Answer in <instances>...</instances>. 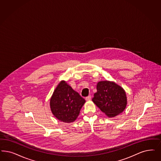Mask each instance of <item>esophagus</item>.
<instances>
[{"label":"esophagus","mask_w":161,"mask_h":161,"mask_svg":"<svg viewBox=\"0 0 161 161\" xmlns=\"http://www.w3.org/2000/svg\"><path fill=\"white\" fill-rule=\"evenodd\" d=\"M86 100H87V101L91 100V96H89L86 97Z\"/></svg>","instance_id":"obj_1"}]
</instances>
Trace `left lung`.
<instances>
[{
  "label": "left lung",
  "mask_w": 161,
  "mask_h": 161,
  "mask_svg": "<svg viewBox=\"0 0 161 161\" xmlns=\"http://www.w3.org/2000/svg\"><path fill=\"white\" fill-rule=\"evenodd\" d=\"M97 92L92 101L109 118L116 117L126 108V93L114 81H100L96 86Z\"/></svg>",
  "instance_id": "obj_1"
}]
</instances>
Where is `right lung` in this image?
<instances>
[{
    "instance_id": "obj_1",
    "label": "right lung",
    "mask_w": 161,
    "mask_h": 161,
    "mask_svg": "<svg viewBox=\"0 0 161 161\" xmlns=\"http://www.w3.org/2000/svg\"><path fill=\"white\" fill-rule=\"evenodd\" d=\"M85 102L77 92L65 81L62 80L50 97V110L61 122L70 123L77 118Z\"/></svg>"
}]
</instances>
